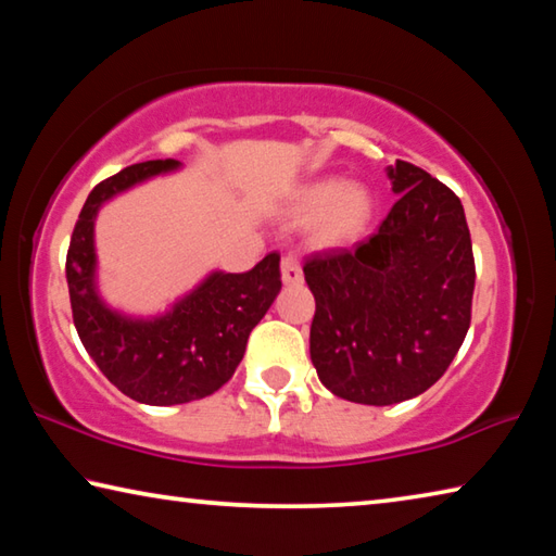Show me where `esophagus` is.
<instances>
[{
	"label": "esophagus",
	"mask_w": 556,
	"mask_h": 556,
	"mask_svg": "<svg viewBox=\"0 0 556 556\" xmlns=\"http://www.w3.org/2000/svg\"><path fill=\"white\" fill-rule=\"evenodd\" d=\"M281 281L285 285H301L304 281V271H301L296 255L281 257Z\"/></svg>",
	"instance_id": "esophagus-1"
}]
</instances>
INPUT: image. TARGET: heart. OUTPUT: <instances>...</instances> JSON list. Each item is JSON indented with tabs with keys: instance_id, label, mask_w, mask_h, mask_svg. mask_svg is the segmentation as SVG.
Wrapping results in <instances>:
<instances>
[{
	"instance_id": "heart-1",
	"label": "heart",
	"mask_w": 556,
	"mask_h": 556,
	"mask_svg": "<svg viewBox=\"0 0 556 556\" xmlns=\"http://www.w3.org/2000/svg\"><path fill=\"white\" fill-rule=\"evenodd\" d=\"M372 213L375 201L368 188L345 184L341 178H318L301 186L291 203V218L314 220V240L326 248L361 238L368 230Z\"/></svg>"
}]
</instances>
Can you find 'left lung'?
<instances>
[{
	"label": "left lung",
	"mask_w": 556,
	"mask_h": 556,
	"mask_svg": "<svg viewBox=\"0 0 556 556\" xmlns=\"http://www.w3.org/2000/svg\"><path fill=\"white\" fill-rule=\"evenodd\" d=\"M400 201L355 250L316 252L312 363L336 397L397 404L429 390L470 326L473 248L458 195L425 168L388 166Z\"/></svg>",
	"instance_id": "8db88e82"
}]
</instances>
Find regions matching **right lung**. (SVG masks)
I'll list each match as a JSON object with an SVG mask.
<instances>
[{
	"instance_id": "right-lung-1",
	"label": "right lung",
	"mask_w": 556,
	"mask_h": 556,
	"mask_svg": "<svg viewBox=\"0 0 556 556\" xmlns=\"http://www.w3.org/2000/svg\"><path fill=\"white\" fill-rule=\"evenodd\" d=\"M178 166L174 159L131 164L92 188L65 257L73 324L88 355L119 392L152 407L193 402L220 390L240 365L250 331L281 289L279 255L269 252L242 275L211 271L159 316H127L102 301L96 255L98 211L131 186Z\"/></svg>"
}]
</instances>
